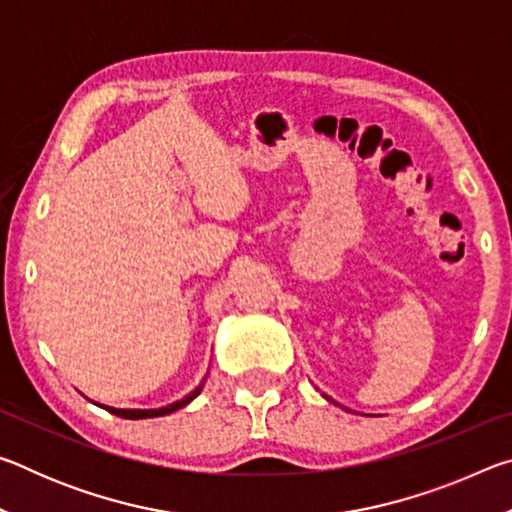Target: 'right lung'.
Listing matches in <instances>:
<instances>
[{
  "label": "right lung",
  "mask_w": 512,
  "mask_h": 512,
  "mask_svg": "<svg viewBox=\"0 0 512 512\" xmlns=\"http://www.w3.org/2000/svg\"><path fill=\"white\" fill-rule=\"evenodd\" d=\"M201 388L203 386H198L194 393H189L185 400H180V402H176V404H169V406H164V409H153V411H140V409H110V406H103V409H108L110 413H115V415H119V418H126V420H142V418H158V415H167V413H173V411H178V409H183L185 404H189L194 400V397L201 393Z\"/></svg>",
  "instance_id": "1"
}]
</instances>
